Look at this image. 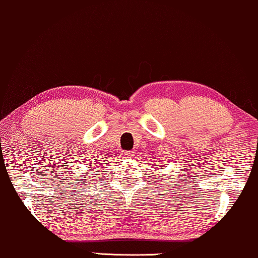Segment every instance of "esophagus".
<instances>
[{"label": "esophagus", "instance_id": "34e87169", "mask_svg": "<svg viewBox=\"0 0 258 258\" xmlns=\"http://www.w3.org/2000/svg\"><path fill=\"white\" fill-rule=\"evenodd\" d=\"M124 155H125L126 158H133V153H132V152H125Z\"/></svg>", "mask_w": 258, "mask_h": 258}]
</instances>
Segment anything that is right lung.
Listing matches in <instances>:
<instances>
[{"instance_id": "obj_1", "label": "right lung", "mask_w": 258, "mask_h": 258, "mask_svg": "<svg viewBox=\"0 0 258 258\" xmlns=\"http://www.w3.org/2000/svg\"><path fill=\"white\" fill-rule=\"evenodd\" d=\"M89 174L90 173L86 172L85 173V176L79 175V177H76V179H77V181H84V182H86V180H89ZM91 179H92V177H91ZM94 179H96V177H94Z\"/></svg>"}]
</instances>
